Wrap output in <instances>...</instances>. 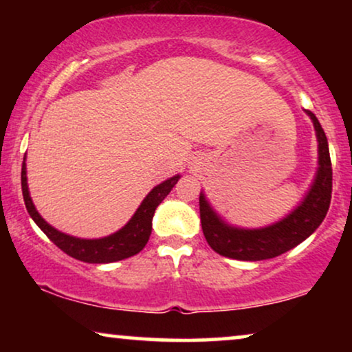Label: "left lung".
Masks as SVG:
<instances>
[{"label":"left lung","mask_w":352,"mask_h":352,"mask_svg":"<svg viewBox=\"0 0 352 352\" xmlns=\"http://www.w3.org/2000/svg\"><path fill=\"white\" fill-rule=\"evenodd\" d=\"M319 141V171L305 201L280 223L264 229H237L219 221L200 195V219L206 242L216 253L242 261H261L288 252L306 240L324 221L331 200V160L327 136L319 120L307 112Z\"/></svg>","instance_id":"1"}]
</instances>
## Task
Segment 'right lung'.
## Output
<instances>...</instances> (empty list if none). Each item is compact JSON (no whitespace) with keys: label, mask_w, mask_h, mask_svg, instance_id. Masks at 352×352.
Returning a JSON list of instances; mask_svg holds the SVG:
<instances>
[{"label":"right lung","mask_w":352,"mask_h":352,"mask_svg":"<svg viewBox=\"0 0 352 352\" xmlns=\"http://www.w3.org/2000/svg\"><path fill=\"white\" fill-rule=\"evenodd\" d=\"M179 179V176L171 177L157 187H153L144 201L139 206L136 213L129 223L124 226L123 229H120L118 232H115L109 237L98 239V240H85V239H76L70 237V235L62 234L59 230H56L52 226L46 223L41 218L40 213L35 210V205L28 194V186H27V171H25V158L22 163V173H21V181H22V195L23 201H25L28 214L32 216V219L35 221L38 228L46 234V237L56 245L57 248H60L62 252L69 254V256L80 259L83 263H113L120 261V259L129 258L133 254L141 252L146 247L148 237L152 232V218L155 213V208L162 204L163 199L170 194L173 187Z\"/></svg>","instance_id":"obj_1"}]
</instances>
